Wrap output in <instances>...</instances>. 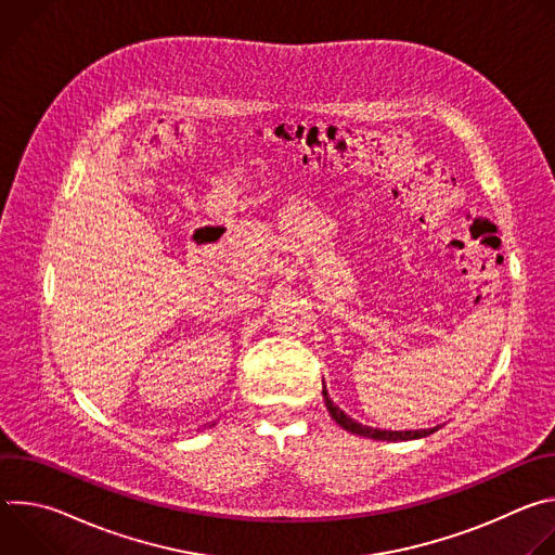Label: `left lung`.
Masks as SVG:
<instances>
[{
  "label": "left lung",
  "instance_id": "left-lung-1",
  "mask_svg": "<svg viewBox=\"0 0 555 555\" xmlns=\"http://www.w3.org/2000/svg\"><path fill=\"white\" fill-rule=\"evenodd\" d=\"M323 398L327 404V411L332 415V420L343 426L345 430L360 435V437H369V439H377V441H409V439H420L426 437L430 433H435L437 428H426V430H384V428H373V426H362L360 422L351 420L345 411H340L332 400H330V392L323 388Z\"/></svg>",
  "mask_w": 555,
  "mask_h": 555
}]
</instances>
